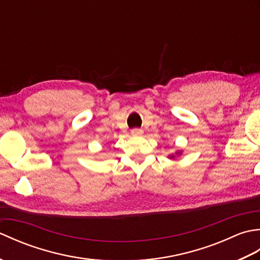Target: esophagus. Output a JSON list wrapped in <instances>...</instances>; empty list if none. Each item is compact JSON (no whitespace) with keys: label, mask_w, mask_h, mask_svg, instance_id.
I'll return each mask as SVG.
<instances>
[{"label":"esophagus","mask_w":260,"mask_h":260,"mask_svg":"<svg viewBox=\"0 0 260 260\" xmlns=\"http://www.w3.org/2000/svg\"><path fill=\"white\" fill-rule=\"evenodd\" d=\"M131 133L133 136H141V135H143V131L140 128H134L131 131Z\"/></svg>","instance_id":"obj_1"}]
</instances>
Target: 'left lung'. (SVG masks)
<instances>
[{"label": "left lung", "instance_id": "8db88e82", "mask_svg": "<svg viewBox=\"0 0 260 260\" xmlns=\"http://www.w3.org/2000/svg\"><path fill=\"white\" fill-rule=\"evenodd\" d=\"M182 154V150H178V151H175V153H173V154H170L169 155V158H171V159H174L176 156H180Z\"/></svg>", "mask_w": 260, "mask_h": 260}]
</instances>
